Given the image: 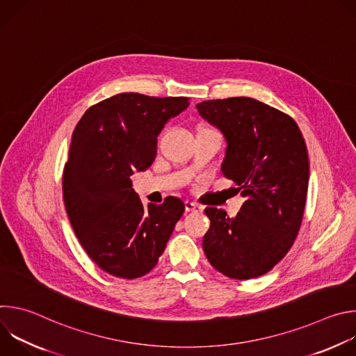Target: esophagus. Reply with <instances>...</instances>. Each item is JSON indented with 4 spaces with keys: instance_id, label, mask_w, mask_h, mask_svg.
<instances>
[{
    "instance_id": "obj_1",
    "label": "esophagus",
    "mask_w": 356,
    "mask_h": 356,
    "mask_svg": "<svg viewBox=\"0 0 356 356\" xmlns=\"http://www.w3.org/2000/svg\"><path fill=\"white\" fill-rule=\"evenodd\" d=\"M184 206H186V211H201L202 209L198 206V204H195V202H193V201H186L184 202Z\"/></svg>"
}]
</instances>
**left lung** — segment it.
<instances>
[{
	"label": "left lung",
	"mask_w": 356,
	"mask_h": 356,
	"mask_svg": "<svg viewBox=\"0 0 356 356\" xmlns=\"http://www.w3.org/2000/svg\"><path fill=\"white\" fill-rule=\"evenodd\" d=\"M195 107L224 135L221 170L245 198L234 218L206 209L211 225L202 249L231 279L262 276L286 257L302 221L310 173L306 142L291 117L255 98L209 99Z\"/></svg>",
	"instance_id": "1"
}]
</instances>
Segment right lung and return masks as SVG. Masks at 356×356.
Listing matches in <instances>:
<instances>
[{
	"label": "right lung",
	"mask_w": 356,
	"mask_h": 356,
	"mask_svg": "<svg viewBox=\"0 0 356 356\" xmlns=\"http://www.w3.org/2000/svg\"><path fill=\"white\" fill-rule=\"evenodd\" d=\"M187 107V97L121 92L90 107L76 125L63 170L65 207L87 255L115 277L154 269L184 213L177 197L143 206L131 176L154 163L158 135Z\"/></svg>",
	"instance_id": "obj_1"
}]
</instances>
